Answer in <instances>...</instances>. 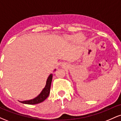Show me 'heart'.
<instances>
[{
    "label": "heart",
    "mask_w": 121,
    "mask_h": 121,
    "mask_svg": "<svg viewBox=\"0 0 121 121\" xmlns=\"http://www.w3.org/2000/svg\"><path fill=\"white\" fill-rule=\"evenodd\" d=\"M75 36L70 35V36H68L65 37V39H66L67 41H72V40H73L75 39Z\"/></svg>",
    "instance_id": "obj_1"
}]
</instances>
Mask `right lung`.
I'll return each instance as SVG.
<instances>
[{"instance_id":"add662e5","label":"right lung","mask_w":121,"mask_h":121,"mask_svg":"<svg viewBox=\"0 0 121 121\" xmlns=\"http://www.w3.org/2000/svg\"><path fill=\"white\" fill-rule=\"evenodd\" d=\"M52 76L53 74H51L49 76V77H48L45 87L43 89L41 92L39 94V95H37L36 97H35L34 99L27 101H20V102L23 104H29V105H35V104H37L40 103V102H43V101L46 99L47 97L49 96L50 89H51V82H52Z\"/></svg>"}]
</instances>
